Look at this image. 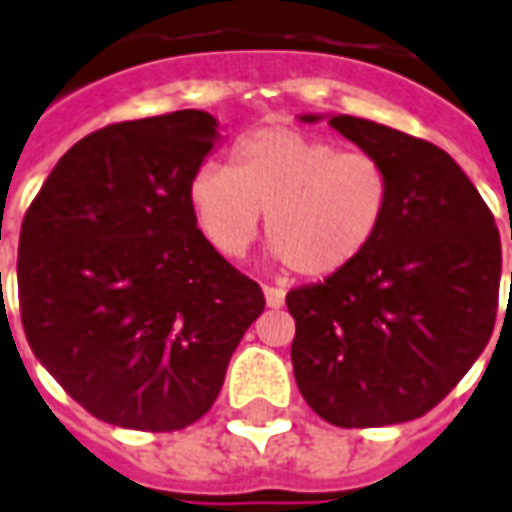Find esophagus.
<instances>
[{"instance_id": "esophagus-1", "label": "esophagus", "mask_w": 512, "mask_h": 512, "mask_svg": "<svg viewBox=\"0 0 512 512\" xmlns=\"http://www.w3.org/2000/svg\"><path fill=\"white\" fill-rule=\"evenodd\" d=\"M263 295H266V306L268 309H282L285 306V290L282 287H263Z\"/></svg>"}]
</instances>
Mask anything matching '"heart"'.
Wrapping results in <instances>:
<instances>
[{
	"instance_id": "1",
	"label": "heart",
	"mask_w": 512,
	"mask_h": 512,
	"mask_svg": "<svg viewBox=\"0 0 512 512\" xmlns=\"http://www.w3.org/2000/svg\"><path fill=\"white\" fill-rule=\"evenodd\" d=\"M189 208L208 244L244 257L263 214L274 257L304 276H331L369 249L391 208V173L369 151L293 127L252 132L233 165L206 162L189 181Z\"/></svg>"
}]
</instances>
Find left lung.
Masks as SVG:
<instances>
[{
  "instance_id": "1",
  "label": "left lung",
  "mask_w": 512,
  "mask_h": 512,
  "mask_svg": "<svg viewBox=\"0 0 512 512\" xmlns=\"http://www.w3.org/2000/svg\"><path fill=\"white\" fill-rule=\"evenodd\" d=\"M328 124L385 162L391 208L358 260L287 293L295 382L333 426L404 423L445 399L486 350L502 274L499 230L448 151L369 119L328 116Z\"/></svg>"
}]
</instances>
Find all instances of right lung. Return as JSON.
<instances>
[{
  "label": "right lung",
  "mask_w": 512,
  "mask_h": 512,
  "mask_svg": "<svg viewBox=\"0 0 512 512\" xmlns=\"http://www.w3.org/2000/svg\"><path fill=\"white\" fill-rule=\"evenodd\" d=\"M219 140L206 111L102 127L56 162L21 225L26 342L83 410L121 429L203 418L266 309L189 208Z\"/></svg>",
  "instance_id": "obj_1"
}]
</instances>
